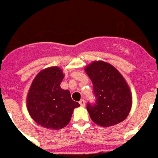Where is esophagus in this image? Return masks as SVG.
Returning <instances> with one entry per match:
<instances>
[{"label":"esophagus","instance_id":"1","mask_svg":"<svg viewBox=\"0 0 158 158\" xmlns=\"http://www.w3.org/2000/svg\"><path fill=\"white\" fill-rule=\"evenodd\" d=\"M79 104H80V105L81 106V107H85V101L84 100H81L80 102H79Z\"/></svg>","mask_w":158,"mask_h":158}]
</instances>
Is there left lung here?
<instances>
[{
    "instance_id": "1",
    "label": "left lung",
    "mask_w": 158,
    "mask_h": 158,
    "mask_svg": "<svg viewBox=\"0 0 158 158\" xmlns=\"http://www.w3.org/2000/svg\"><path fill=\"white\" fill-rule=\"evenodd\" d=\"M91 79L96 104H88L90 118L103 127L125 120L132 107V94L125 78L116 68L104 61H94L85 68Z\"/></svg>"
}]
</instances>
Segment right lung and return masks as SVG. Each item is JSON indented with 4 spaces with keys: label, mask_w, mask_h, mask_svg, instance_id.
<instances>
[{
    "label": "right lung",
    "mask_w": 158,
    "mask_h": 158,
    "mask_svg": "<svg viewBox=\"0 0 158 158\" xmlns=\"http://www.w3.org/2000/svg\"><path fill=\"white\" fill-rule=\"evenodd\" d=\"M58 66L48 67L34 78L27 95V108L32 119L50 130L69 124L73 110L80 104L71 98L69 90L60 86L64 78Z\"/></svg>",
    "instance_id": "1"
}]
</instances>
